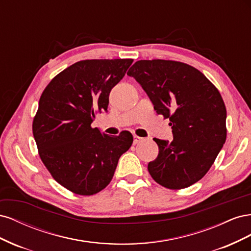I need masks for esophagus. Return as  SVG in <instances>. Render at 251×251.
Listing matches in <instances>:
<instances>
[{
	"label": "esophagus",
	"instance_id": "1",
	"mask_svg": "<svg viewBox=\"0 0 251 251\" xmlns=\"http://www.w3.org/2000/svg\"><path fill=\"white\" fill-rule=\"evenodd\" d=\"M144 139L143 138H141V137H139V136H137V135H134V144H138V143H140V142H142Z\"/></svg>",
	"mask_w": 251,
	"mask_h": 251
}]
</instances>
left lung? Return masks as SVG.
I'll return each instance as SVG.
<instances>
[{
    "label": "left lung",
    "instance_id": "obj_1",
    "mask_svg": "<svg viewBox=\"0 0 251 251\" xmlns=\"http://www.w3.org/2000/svg\"><path fill=\"white\" fill-rule=\"evenodd\" d=\"M127 75L171 121L174 139L154 138L159 154L148 165L151 178L170 189L198 182L226 140V108L218 89L196 68L175 60H138Z\"/></svg>",
    "mask_w": 251,
    "mask_h": 251
}]
</instances>
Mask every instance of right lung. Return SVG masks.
<instances>
[{
	"label": "right lung",
	"instance_id": "add662e5",
	"mask_svg": "<svg viewBox=\"0 0 251 251\" xmlns=\"http://www.w3.org/2000/svg\"><path fill=\"white\" fill-rule=\"evenodd\" d=\"M133 59H87L68 67L44 90L32 131L43 163L72 193L91 196L107 186L133 136L101 134L96 112L108 111L109 95Z\"/></svg>",
	"mask_w": 251,
	"mask_h": 251
}]
</instances>
